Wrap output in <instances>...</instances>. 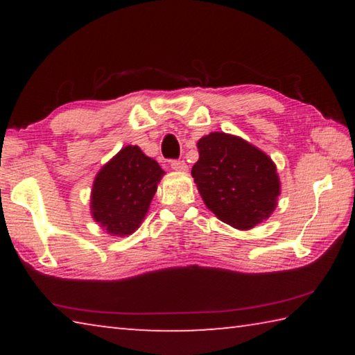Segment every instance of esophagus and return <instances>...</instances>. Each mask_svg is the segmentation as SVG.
Returning a JSON list of instances; mask_svg holds the SVG:
<instances>
[{
	"label": "esophagus",
	"instance_id": "esophagus-1",
	"mask_svg": "<svg viewBox=\"0 0 355 355\" xmlns=\"http://www.w3.org/2000/svg\"><path fill=\"white\" fill-rule=\"evenodd\" d=\"M171 167L173 171H178V172H183L188 169V166H186V163L183 159H173L171 161Z\"/></svg>",
	"mask_w": 355,
	"mask_h": 355
}]
</instances>
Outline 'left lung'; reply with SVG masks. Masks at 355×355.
Masks as SVG:
<instances>
[{"label":"left lung","instance_id":"8db88e82","mask_svg":"<svg viewBox=\"0 0 355 355\" xmlns=\"http://www.w3.org/2000/svg\"><path fill=\"white\" fill-rule=\"evenodd\" d=\"M192 177L208 209L225 224L248 230L277 205L280 182L268 155L241 137L211 133L197 142Z\"/></svg>","mask_w":355,"mask_h":355}]
</instances>
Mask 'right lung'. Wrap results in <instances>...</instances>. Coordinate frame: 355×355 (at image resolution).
I'll list each match as a JSON object with an SVG mask.
<instances>
[{"instance_id":"1","label":"right lung","mask_w":355,"mask_h":355,"mask_svg":"<svg viewBox=\"0 0 355 355\" xmlns=\"http://www.w3.org/2000/svg\"><path fill=\"white\" fill-rule=\"evenodd\" d=\"M164 171L136 146H127L103 166L94 182V219L107 233L125 236L141 225Z\"/></svg>"}]
</instances>
